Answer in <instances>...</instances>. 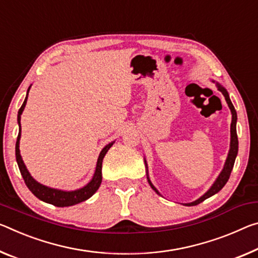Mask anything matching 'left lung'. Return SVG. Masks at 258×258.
<instances>
[{
	"mask_svg": "<svg viewBox=\"0 0 258 258\" xmlns=\"http://www.w3.org/2000/svg\"><path fill=\"white\" fill-rule=\"evenodd\" d=\"M214 81V80H212ZM215 83V81H214ZM217 87H218V91L222 92L223 95L225 96V100H226L227 104H228V108L231 109V112H232V122H231V144H230V150H228V155H227V158H226V162H225V165L223 167L222 172L219 173L218 178L216 179V181L214 182V185H212L209 190L207 191L206 194H203L201 198L196 200V201L194 202H190V203H186L185 206H188V207H191V206H198L199 203L203 202L204 200H207L208 198H210V196L215 195L216 193H218V191L222 189V188L225 186V183L227 182L228 178H230L231 175V172H232V169H233V165H234V162H235V158H236V155H238V149H239V141H238V134H236V119H238V117H236V111L234 107H233L232 102L230 100V96H228V93L226 89H225L223 86H220L218 83H217ZM145 163H146V159H145ZM146 167H147V163H146ZM147 175H148V167H147ZM147 179H148V182L150 187L153 188V189L156 191L157 194L158 190L155 188V186L151 183L150 179H149V175L147 177Z\"/></svg>",
	"mask_w": 258,
	"mask_h": 258,
	"instance_id": "obj_1",
	"label": "left lung"
}]
</instances>
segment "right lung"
<instances>
[{"label": "right lung", "instance_id": "add662e5", "mask_svg": "<svg viewBox=\"0 0 258 258\" xmlns=\"http://www.w3.org/2000/svg\"><path fill=\"white\" fill-rule=\"evenodd\" d=\"M30 88L27 89V95H28V92H30ZM27 95L25 97V101H24L23 105L20 107L18 111L17 119H18V125H19V133L17 137V142H16V159H17V164H18L20 173L23 175L24 181H25L28 189H30L32 193L36 196V198L41 200V201L52 204V206L55 207H70V206H75V204L86 201V200H88L91 196H93V194L95 193L97 189H99V187L102 182V162H103L105 154L108 153V150L111 148V146L114 144V141L110 142L109 145H107L103 149H102V151L99 155V158H97L95 173H94L92 180L83 188H79V189L77 190L67 191V190L56 189V188H50L42 185V183L36 181L35 179L30 174L25 164H24L22 156H20L19 140H20V136H22L20 116H22L24 109H25V105L27 102Z\"/></svg>", "mask_w": 258, "mask_h": 258}]
</instances>
